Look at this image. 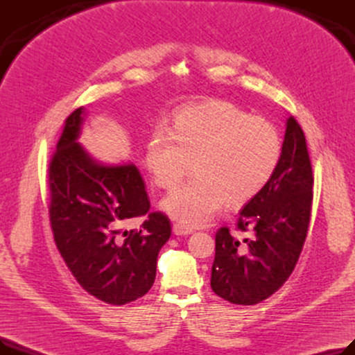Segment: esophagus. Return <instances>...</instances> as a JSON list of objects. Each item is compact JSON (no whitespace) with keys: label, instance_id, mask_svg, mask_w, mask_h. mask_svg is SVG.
<instances>
[{"label":"esophagus","instance_id":"esophagus-1","mask_svg":"<svg viewBox=\"0 0 355 355\" xmlns=\"http://www.w3.org/2000/svg\"><path fill=\"white\" fill-rule=\"evenodd\" d=\"M173 232H174V234H177V236H189V234H191L194 230H193L191 227L180 225V223H175V225L173 226Z\"/></svg>","mask_w":355,"mask_h":355}]
</instances>
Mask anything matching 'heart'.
<instances>
[{
    "label": "heart",
    "instance_id": "obj_1",
    "mask_svg": "<svg viewBox=\"0 0 355 355\" xmlns=\"http://www.w3.org/2000/svg\"><path fill=\"white\" fill-rule=\"evenodd\" d=\"M281 157L282 137L270 121L211 101L181 109L168 135L153 134L145 165L157 187L173 190L191 164L194 178L168 196L162 209L182 226L198 227L226 202L241 206L256 197Z\"/></svg>",
    "mask_w": 355,
    "mask_h": 355
}]
</instances>
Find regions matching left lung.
Segmentation results:
<instances>
[{"mask_svg": "<svg viewBox=\"0 0 355 355\" xmlns=\"http://www.w3.org/2000/svg\"><path fill=\"white\" fill-rule=\"evenodd\" d=\"M313 175L301 125L288 118L282 157L266 187L240 210L236 230L216 233L211 289L236 305H256L281 288L302 252L312 209Z\"/></svg>", "mask_w": 355, "mask_h": 355, "instance_id": "8db88e82", "label": "left lung"}]
</instances>
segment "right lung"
<instances>
[{
  "instance_id": "add662e5",
  "label": "right lung",
  "mask_w": 355,
  "mask_h": 355,
  "mask_svg": "<svg viewBox=\"0 0 355 355\" xmlns=\"http://www.w3.org/2000/svg\"><path fill=\"white\" fill-rule=\"evenodd\" d=\"M83 107L64 121L49 165L50 225L63 260L79 285L110 305H125L154 285L159 249L171 236L164 213H149L148 193L134 164L103 165L76 142ZM145 216L139 230L127 223Z\"/></svg>"
}]
</instances>
